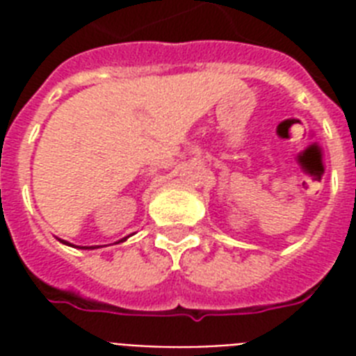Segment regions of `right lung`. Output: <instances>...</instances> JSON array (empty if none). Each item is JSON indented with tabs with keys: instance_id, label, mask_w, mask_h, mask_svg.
Segmentation results:
<instances>
[{
	"instance_id": "right-lung-1",
	"label": "right lung",
	"mask_w": 356,
	"mask_h": 356,
	"mask_svg": "<svg viewBox=\"0 0 356 356\" xmlns=\"http://www.w3.org/2000/svg\"><path fill=\"white\" fill-rule=\"evenodd\" d=\"M125 240H127V238H123V240H120V242H125ZM60 242H63V243H66V245H72V243H70V242H66V240H60ZM83 249H96V248H94V245H92V248H83Z\"/></svg>"
}]
</instances>
